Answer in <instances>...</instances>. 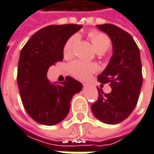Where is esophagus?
<instances>
[{
    "label": "esophagus",
    "mask_w": 154,
    "mask_h": 154,
    "mask_svg": "<svg viewBox=\"0 0 154 154\" xmlns=\"http://www.w3.org/2000/svg\"><path fill=\"white\" fill-rule=\"evenodd\" d=\"M84 86H85V87H87V86H88V85H86V84H84Z\"/></svg>",
    "instance_id": "esophagus-1"
}]
</instances>
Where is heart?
I'll use <instances>...</instances> for the list:
<instances>
[{"instance_id": "1", "label": "heart", "mask_w": 154, "mask_h": 154, "mask_svg": "<svg viewBox=\"0 0 154 154\" xmlns=\"http://www.w3.org/2000/svg\"><path fill=\"white\" fill-rule=\"evenodd\" d=\"M89 38L93 48L100 54L107 51L111 47V40L109 37L100 32L92 31L89 33ZM77 40V36H71L66 41L63 48V55L65 58H69L73 55V49ZM69 69L70 74L77 79L86 80L97 70V66L93 63L77 60L69 64Z\"/></svg>"}]
</instances>
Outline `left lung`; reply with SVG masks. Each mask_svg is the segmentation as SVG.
<instances>
[{
	"mask_svg": "<svg viewBox=\"0 0 154 154\" xmlns=\"http://www.w3.org/2000/svg\"><path fill=\"white\" fill-rule=\"evenodd\" d=\"M109 36L113 54L104 71L98 76L101 84H109L110 93L98 88L99 98L91 105L95 117L106 124H117L130 116L141 90L142 64L140 52L132 37L111 23L97 25Z\"/></svg>",
	"mask_w": 154,
	"mask_h": 154,
	"instance_id": "1",
	"label": "left lung"
}]
</instances>
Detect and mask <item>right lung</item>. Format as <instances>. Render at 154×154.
Masks as SVG:
<instances>
[{
    "mask_svg": "<svg viewBox=\"0 0 154 154\" xmlns=\"http://www.w3.org/2000/svg\"><path fill=\"white\" fill-rule=\"evenodd\" d=\"M82 25H48L35 32L22 48L17 85L27 114L38 123L55 125L65 118L74 94L82 90L80 82L67 77L60 85L47 77L49 67L63 60L66 41Z\"/></svg>",
    "mask_w": 154,
    "mask_h": 154,
    "instance_id": "add662e5",
    "label": "right lung"
}]
</instances>
